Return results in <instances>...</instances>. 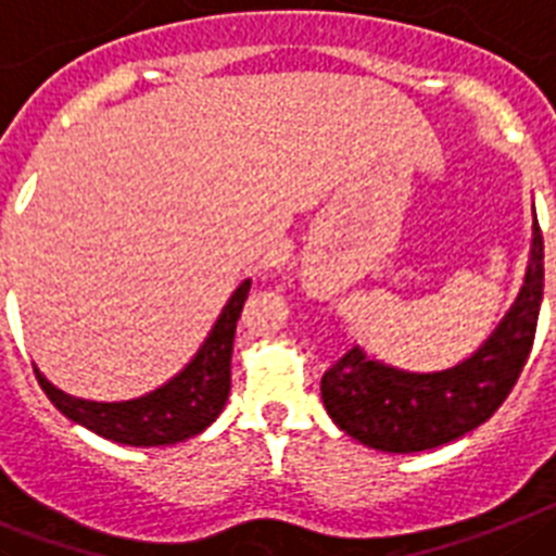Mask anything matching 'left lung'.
<instances>
[{
    "label": "left lung",
    "instance_id": "8db88e82",
    "mask_svg": "<svg viewBox=\"0 0 556 556\" xmlns=\"http://www.w3.org/2000/svg\"><path fill=\"white\" fill-rule=\"evenodd\" d=\"M543 302V235L538 215L520 285L498 327L470 358L439 371H405L350 350L321 378L332 422L361 445L383 453H419L465 437L498 412L532 352Z\"/></svg>",
    "mask_w": 556,
    "mask_h": 556
}]
</instances>
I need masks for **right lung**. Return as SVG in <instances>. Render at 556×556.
<instances>
[{"instance_id":"right-lung-1","label":"right lung","mask_w":556,"mask_h":556,"mask_svg":"<svg viewBox=\"0 0 556 556\" xmlns=\"http://www.w3.org/2000/svg\"><path fill=\"white\" fill-rule=\"evenodd\" d=\"M249 288L251 279H243L235 288L212 330L206 332L204 344L198 346L185 369L142 397L119 400V403L72 397L36 369L38 383L66 419L119 445L164 447L198 437L220 417L229 400L231 344Z\"/></svg>"}]
</instances>
